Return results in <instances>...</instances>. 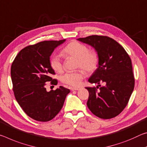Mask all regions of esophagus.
Returning a JSON list of instances; mask_svg holds the SVG:
<instances>
[{"mask_svg": "<svg viewBox=\"0 0 147 147\" xmlns=\"http://www.w3.org/2000/svg\"><path fill=\"white\" fill-rule=\"evenodd\" d=\"M81 89V88L80 87H74V88H71V90H80Z\"/></svg>", "mask_w": 147, "mask_h": 147, "instance_id": "34e87169", "label": "esophagus"}]
</instances>
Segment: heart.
I'll return each mask as SVG.
<instances>
[{
	"mask_svg": "<svg viewBox=\"0 0 147 147\" xmlns=\"http://www.w3.org/2000/svg\"><path fill=\"white\" fill-rule=\"evenodd\" d=\"M62 54L67 57H72L78 59L77 67H81L87 72H92L97 68L99 57L95 50H88V47L82 43L72 42L62 50ZM50 66L55 71L62 73L64 65L59 55H55L51 59ZM85 73L83 69L67 72L61 77V81L72 86H79L85 78Z\"/></svg>",
	"mask_w": 147,
	"mask_h": 147,
	"instance_id": "heart-1",
	"label": "heart"
}]
</instances>
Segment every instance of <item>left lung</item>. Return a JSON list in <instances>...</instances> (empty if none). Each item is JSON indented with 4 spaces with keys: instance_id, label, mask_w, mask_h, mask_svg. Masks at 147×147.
<instances>
[{
    "instance_id": "8db88e82",
    "label": "left lung",
    "mask_w": 147,
    "mask_h": 147,
    "mask_svg": "<svg viewBox=\"0 0 147 147\" xmlns=\"http://www.w3.org/2000/svg\"><path fill=\"white\" fill-rule=\"evenodd\" d=\"M92 46L98 53L99 62L88 82L104 86L86 87L89 92L86 105L100 119H109L119 115L128 104L134 88L131 61L116 41L104 36L92 35L77 39Z\"/></svg>"
}]
</instances>
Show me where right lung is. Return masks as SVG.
<instances>
[{
    "mask_svg": "<svg viewBox=\"0 0 147 147\" xmlns=\"http://www.w3.org/2000/svg\"><path fill=\"white\" fill-rule=\"evenodd\" d=\"M66 41H44L21 50L11 67V78L16 99L25 113L34 120L47 122L61 110L69 89L60 86L47 92L45 83L51 81L55 71L50 57L55 49ZM51 84L57 85L53 79Z\"/></svg>",
    "mask_w": 147,
    "mask_h": 147,
    "instance_id": "1",
    "label": "right lung"
}]
</instances>
